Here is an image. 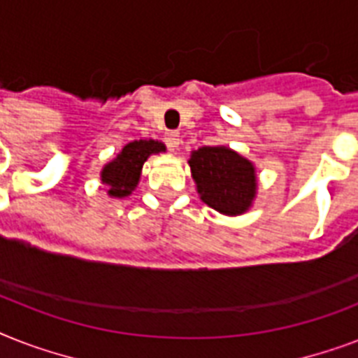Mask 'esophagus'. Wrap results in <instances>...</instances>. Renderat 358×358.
<instances>
[{
  "instance_id": "esophagus-1",
  "label": "esophagus",
  "mask_w": 358,
  "mask_h": 358,
  "mask_svg": "<svg viewBox=\"0 0 358 358\" xmlns=\"http://www.w3.org/2000/svg\"><path fill=\"white\" fill-rule=\"evenodd\" d=\"M165 143H167V146L171 148V150H176L180 145L178 131H167V134H165Z\"/></svg>"
}]
</instances>
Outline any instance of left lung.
Instances as JSON below:
<instances>
[{
	"instance_id": "1",
	"label": "left lung",
	"mask_w": 358,
	"mask_h": 358,
	"mask_svg": "<svg viewBox=\"0 0 358 358\" xmlns=\"http://www.w3.org/2000/svg\"><path fill=\"white\" fill-rule=\"evenodd\" d=\"M193 180L208 206L227 215L243 213L256 193L255 167L227 146H202L191 154Z\"/></svg>"
}]
</instances>
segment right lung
<instances>
[{"instance_id": "1", "label": "right lung", "mask_w": 358, "mask_h": 358, "mask_svg": "<svg viewBox=\"0 0 358 358\" xmlns=\"http://www.w3.org/2000/svg\"><path fill=\"white\" fill-rule=\"evenodd\" d=\"M165 152V146L159 141H134L122 148L117 159L108 163L102 171V180L109 185L111 196H128L139 182L143 163L150 154Z\"/></svg>"}]
</instances>
